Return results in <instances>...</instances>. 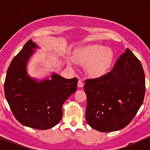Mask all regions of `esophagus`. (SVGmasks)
Listing matches in <instances>:
<instances>
[{"label": "esophagus", "instance_id": "obj_1", "mask_svg": "<svg viewBox=\"0 0 150 150\" xmlns=\"http://www.w3.org/2000/svg\"><path fill=\"white\" fill-rule=\"evenodd\" d=\"M84 86V83L83 82H82V80H79L78 82H77V87H80V88H82V87H83Z\"/></svg>", "mask_w": 150, "mask_h": 150}]
</instances>
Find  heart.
I'll list each match as a JSON object with an SVG mask.
<instances>
[{
	"mask_svg": "<svg viewBox=\"0 0 150 150\" xmlns=\"http://www.w3.org/2000/svg\"><path fill=\"white\" fill-rule=\"evenodd\" d=\"M74 58L78 63L86 64L85 71L94 78H99L108 73L114 60V53L111 48L94 44L82 46L75 50ZM69 65L73 61L68 59Z\"/></svg>",
	"mask_w": 150,
	"mask_h": 150,
	"instance_id": "1",
	"label": "heart"
}]
</instances>
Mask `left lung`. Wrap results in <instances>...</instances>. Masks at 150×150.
Returning a JSON list of instances; mask_svg holds the SVG:
<instances>
[{"label": "left lung", "instance_id": "obj_1", "mask_svg": "<svg viewBox=\"0 0 150 150\" xmlns=\"http://www.w3.org/2000/svg\"><path fill=\"white\" fill-rule=\"evenodd\" d=\"M85 82V118L89 126L98 131L113 132L125 128L143 103L144 70L140 61L128 48L111 72Z\"/></svg>", "mask_w": 150, "mask_h": 150}]
</instances>
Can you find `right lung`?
Listing matches in <instances>:
<instances>
[{
  "mask_svg": "<svg viewBox=\"0 0 150 150\" xmlns=\"http://www.w3.org/2000/svg\"><path fill=\"white\" fill-rule=\"evenodd\" d=\"M38 49L30 39L13 58L6 73L4 91L12 112L21 124L47 130L61 120L62 106L77 90V79L64 78L55 72L41 80L31 77L27 64Z\"/></svg>",
  "mask_w": 150,
  "mask_h": 150,
  "instance_id": "right-lung-1",
  "label": "right lung"
}]
</instances>
